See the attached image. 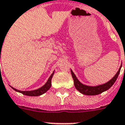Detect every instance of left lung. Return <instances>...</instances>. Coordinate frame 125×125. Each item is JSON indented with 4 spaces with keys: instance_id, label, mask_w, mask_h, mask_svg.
<instances>
[{
    "instance_id": "8db88e82",
    "label": "left lung",
    "mask_w": 125,
    "mask_h": 125,
    "mask_svg": "<svg viewBox=\"0 0 125 125\" xmlns=\"http://www.w3.org/2000/svg\"><path fill=\"white\" fill-rule=\"evenodd\" d=\"M121 68V66L120 67V68L116 73V74L110 81H108L106 83H104L103 85H97V86H88V85H84L77 79L76 76H75V74H74V73L73 72L71 69V75H72V77L73 78V80H74V87H76V89L78 91H80V93L83 94V95H96L106 91L112 86L113 84L115 83L117 78L118 77L119 74L120 73Z\"/></svg>"
}]
</instances>
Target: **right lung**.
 Here are the masks:
<instances>
[{
    "mask_svg": "<svg viewBox=\"0 0 125 125\" xmlns=\"http://www.w3.org/2000/svg\"><path fill=\"white\" fill-rule=\"evenodd\" d=\"M54 71L52 73V74H51V76L49 77V78L47 80V82H46L45 85L42 86V87H40L38 89H35V90H33V91H20V90H18V89H15L13 87H11L13 90L17 91V92H19V93H22L24 95H27V96H40V95H43V93H45V92H47L48 90H49L51 87V80H52V78L53 75H54Z\"/></svg>",
    "mask_w": 125,
    "mask_h": 125,
    "instance_id": "obj_1",
    "label": "right lung"
}]
</instances>
